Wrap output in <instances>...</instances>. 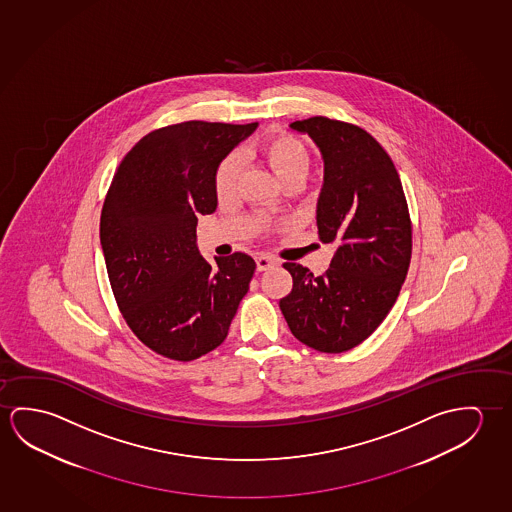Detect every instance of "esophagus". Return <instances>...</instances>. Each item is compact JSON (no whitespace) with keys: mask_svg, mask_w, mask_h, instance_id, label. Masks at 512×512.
I'll return each instance as SVG.
<instances>
[{"mask_svg":"<svg viewBox=\"0 0 512 512\" xmlns=\"http://www.w3.org/2000/svg\"><path fill=\"white\" fill-rule=\"evenodd\" d=\"M274 265H277V261L274 260V258L265 256V254H258V256H256V268H258V272L268 270V268H272Z\"/></svg>","mask_w":512,"mask_h":512,"instance_id":"34e87169","label":"esophagus"}]
</instances>
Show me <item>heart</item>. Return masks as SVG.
<instances>
[{"label":"heart","mask_w":512,"mask_h":512,"mask_svg":"<svg viewBox=\"0 0 512 512\" xmlns=\"http://www.w3.org/2000/svg\"><path fill=\"white\" fill-rule=\"evenodd\" d=\"M242 153H249L265 163L283 185L290 181L301 183L311 167V153L304 140L286 131H272ZM238 176L240 158L236 153H231L217 165L213 176V188L220 203H226L235 197Z\"/></svg>","instance_id":"obj_1"}]
</instances>
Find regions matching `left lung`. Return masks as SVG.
<instances>
[{
  "instance_id": "1",
  "label": "left lung",
  "mask_w": 512,
  "mask_h": 512,
  "mask_svg": "<svg viewBox=\"0 0 512 512\" xmlns=\"http://www.w3.org/2000/svg\"><path fill=\"white\" fill-rule=\"evenodd\" d=\"M290 128L308 133L324 158L318 236L336 247L324 276L284 263L293 288L279 301L297 340L340 354L374 333L397 301L413 249V229L397 169L363 128L309 117Z\"/></svg>"
}]
</instances>
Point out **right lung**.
<instances>
[{"label": "right lung", "instance_id": "obj_1", "mask_svg": "<svg viewBox=\"0 0 512 512\" xmlns=\"http://www.w3.org/2000/svg\"><path fill=\"white\" fill-rule=\"evenodd\" d=\"M258 128L187 121L140 138L108 188L99 238L117 306L138 340L174 361H192L228 336L256 263L244 252L197 249V215L217 208L215 169Z\"/></svg>", "mask_w": 512, "mask_h": 512}]
</instances>
